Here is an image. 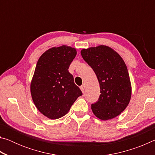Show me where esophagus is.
I'll return each instance as SVG.
<instances>
[{"label": "esophagus", "instance_id": "34e87169", "mask_svg": "<svg viewBox=\"0 0 155 155\" xmlns=\"http://www.w3.org/2000/svg\"><path fill=\"white\" fill-rule=\"evenodd\" d=\"M80 88H81V91H82V92H83V93H84V91H85V85H81V87H80Z\"/></svg>", "mask_w": 155, "mask_h": 155}]
</instances>
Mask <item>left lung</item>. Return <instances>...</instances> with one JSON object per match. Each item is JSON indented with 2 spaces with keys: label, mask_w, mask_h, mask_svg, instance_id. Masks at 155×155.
<instances>
[{
  "label": "left lung",
  "mask_w": 155,
  "mask_h": 155,
  "mask_svg": "<svg viewBox=\"0 0 155 155\" xmlns=\"http://www.w3.org/2000/svg\"><path fill=\"white\" fill-rule=\"evenodd\" d=\"M81 54L95 72L101 88L98 101L91 104L92 112L102 120L114 118L127 108L131 98V83L124 60L104 45L84 48Z\"/></svg>",
  "instance_id": "left-lung-1"
}]
</instances>
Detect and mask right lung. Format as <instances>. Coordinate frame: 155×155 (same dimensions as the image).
I'll list each match as a JSON object with an SVG mask.
<instances>
[{"label": "right lung", "instance_id": "1", "mask_svg": "<svg viewBox=\"0 0 155 155\" xmlns=\"http://www.w3.org/2000/svg\"><path fill=\"white\" fill-rule=\"evenodd\" d=\"M77 53L71 46L52 47L37 63L31 83V97L39 111L49 119L64 116L83 94L68 71Z\"/></svg>", "mask_w": 155, "mask_h": 155}]
</instances>
